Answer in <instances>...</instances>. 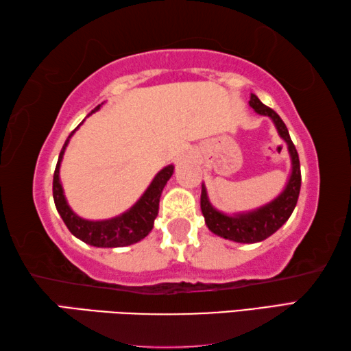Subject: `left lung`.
Instances as JSON below:
<instances>
[{
  "mask_svg": "<svg viewBox=\"0 0 351 351\" xmlns=\"http://www.w3.org/2000/svg\"><path fill=\"white\" fill-rule=\"evenodd\" d=\"M249 106L260 116H268L272 119L274 125L277 128L280 138L287 142L288 152L291 156V175L289 180L285 186L283 192L274 198L271 203L254 209L251 212L243 213H234V215H228L217 210L215 207L210 204L209 197H207V190L203 184L201 189V212H203L207 228L210 232L215 235L223 237L226 240H232L237 243H258L263 241L277 232L282 226L288 221V218L293 213L294 207L297 204V198L300 193V162L299 154H297L295 147L293 141L289 138L288 128L285 122L280 119L277 112L260 102V99L251 94V100H249Z\"/></svg>",
  "mask_w": 351,
  "mask_h": 351,
  "instance_id": "obj_1",
  "label": "left lung"
}]
</instances>
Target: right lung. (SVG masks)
Segmentation results:
<instances>
[{"label": "right lung", "mask_w": 351, "mask_h": 351, "mask_svg": "<svg viewBox=\"0 0 351 351\" xmlns=\"http://www.w3.org/2000/svg\"><path fill=\"white\" fill-rule=\"evenodd\" d=\"M99 108L100 105L91 111V114ZM75 130L71 132L68 139L64 141V145L60 152V156H58L57 167L54 171V181H52L54 203L57 207V212L60 213L63 223L66 224L69 232L74 237H77V239L82 241H85L86 245L96 247H121L133 245V243H138L142 239H145L153 229L154 218L158 217L159 210V198H161L165 184L170 180V176L173 175L175 167L173 165H167V167H164L159 171V173L153 178L152 184L147 187L144 195L138 199V203L130 207L127 212L121 213V215L110 219H100V221H91V219L80 218L79 215H75L73 209L68 206L60 182V164L64 150H66V147L69 144L71 136L75 133Z\"/></svg>", "instance_id": "obj_1"}]
</instances>
